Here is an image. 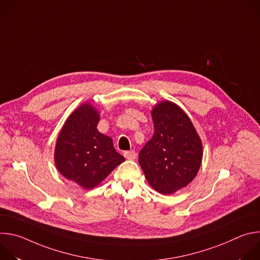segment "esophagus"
I'll list each match as a JSON object with an SVG mask.
<instances>
[{"label": "esophagus", "instance_id": "34e87169", "mask_svg": "<svg viewBox=\"0 0 260 260\" xmlns=\"http://www.w3.org/2000/svg\"><path fill=\"white\" fill-rule=\"evenodd\" d=\"M124 156H125V158H127L128 160H134V159H136V157H137V153H136L135 150H129V151H125V152H124Z\"/></svg>", "mask_w": 260, "mask_h": 260}]
</instances>
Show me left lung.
I'll list each match as a JSON object with an SVG mask.
<instances>
[{"label": "left lung", "mask_w": 260, "mask_h": 260, "mask_svg": "<svg viewBox=\"0 0 260 260\" xmlns=\"http://www.w3.org/2000/svg\"><path fill=\"white\" fill-rule=\"evenodd\" d=\"M154 134L139 153V164L150 186L172 194L197 176L203 144L191 120L175 103L162 101L151 111Z\"/></svg>", "instance_id": "left-lung-1"}]
</instances>
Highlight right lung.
<instances>
[{
	"instance_id": "add662e5",
	"label": "right lung",
	"mask_w": 260,
	"mask_h": 260,
	"mask_svg": "<svg viewBox=\"0 0 260 260\" xmlns=\"http://www.w3.org/2000/svg\"><path fill=\"white\" fill-rule=\"evenodd\" d=\"M100 113L88 103L79 106L66 120L56 140L54 162L59 173L84 189H91L125 158L113 141L96 126Z\"/></svg>"
}]
</instances>
